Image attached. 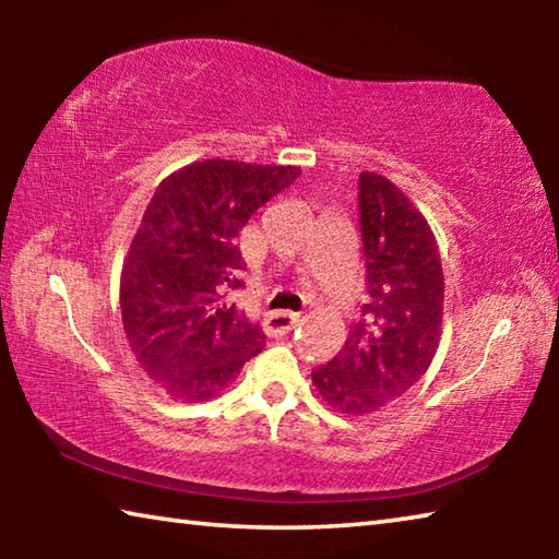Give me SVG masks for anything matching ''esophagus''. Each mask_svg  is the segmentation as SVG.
<instances>
[{"instance_id": "obj_1", "label": "esophagus", "mask_w": 559, "mask_h": 559, "mask_svg": "<svg viewBox=\"0 0 559 559\" xmlns=\"http://www.w3.org/2000/svg\"><path fill=\"white\" fill-rule=\"evenodd\" d=\"M298 320H300V316H296V313H288V310H276V313L263 316V330H266V335L278 337V335L290 333V330L298 325Z\"/></svg>"}]
</instances>
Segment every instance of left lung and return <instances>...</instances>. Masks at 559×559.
Instances as JSON below:
<instances>
[{
  "instance_id": "left-lung-1",
  "label": "left lung",
  "mask_w": 559,
  "mask_h": 559,
  "mask_svg": "<svg viewBox=\"0 0 559 559\" xmlns=\"http://www.w3.org/2000/svg\"><path fill=\"white\" fill-rule=\"evenodd\" d=\"M359 229L370 300L343 349L313 370L323 402L347 416L380 412L419 382L443 320L437 236L409 197L377 173L359 175Z\"/></svg>"
}]
</instances>
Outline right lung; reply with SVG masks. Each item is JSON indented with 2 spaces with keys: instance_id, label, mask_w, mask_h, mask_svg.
Listing matches in <instances>:
<instances>
[{
  "instance_id": "obj_1",
  "label": "right lung",
  "mask_w": 559,
  "mask_h": 559,
  "mask_svg": "<svg viewBox=\"0 0 559 559\" xmlns=\"http://www.w3.org/2000/svg\"><path fill=\"white\" fill-rule=\"evenodd\" d=\"M298 175L214 157L155 189L122 263L120 313L132 355L169 400H214L263 349L259 325L222 300L241 286L236 236Z\"/></svg>"
}]
</instances>
